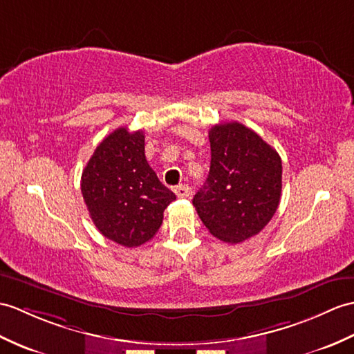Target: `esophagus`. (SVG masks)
<instances>
[{"label": "esophagus", "mask_w": 354, "mask_h": 354, "mask_svg": "<svg viewBox=\"0 0 354 354\" xmlns=\"http://www.w3.org/2000/svg\"><path fill=\"white\" fill-rule=\"evenodd\" d=\"M174 192L178 197H180V199H185V197L192 194V188L188 185H178V187H175Z\"/></svg>", "instance_id": "1"}]
</instances>
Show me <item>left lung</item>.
Listing matches in <instances>:
<instances>
[{
    "label": "left lung",
    "mask_w": 354,
    "mask_h": 354,
    "mask_svg": "<svg viewBox=\"0 0 354 354\" xmlns=\"http://www.w3.org/2000/svg\"><path fill=\"white\" fill-rule=\"evenodd\" d=\"M211 166L193 197L202 223L221 241L236 244L259 234L281 202L282 160L243 123L209 129Z\"/></svg>",
    "instance_id": "left-lung-1"
}]
</instances>
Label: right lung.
Here are the masks:
<instances>
[{
    "label": "right lung",
    "mask_w": 354,
    "mask_h": 354,
    "mask_svg": "<svg viewBox=\"0 0 354 354\" xmlns=\"http://www.w3.org/2000/svg\"><path fill=\"white\" fill-rule=\"evenodd\" d=\"M81 193L97 231L125 248L153 238L176 199L146 161L143 131L125 127L97 145L81 175Z\"/></svg>",
    "instance_id": "right-lung-1"
}]
</instances>
